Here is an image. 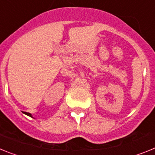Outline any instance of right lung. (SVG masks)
I'll use <instances>...</instances> for the list:
<instances>
[{
	"label": "right lung",
	"mask_w": 155,
	"mask_h": 155,
	"mask_svg": "<svg viewBox=\"0 0 155 155\" xmlns=\"http://www.w3.org/2000/svg\"><path fill=\"white\" fill-rule=\"evenodd\" d=\"M24 114H26V115H28V116H30V117H32V115H31V114L27 113V112H24Z\"/></svg>",
	"instance_id": "1"
}]
</instances>
